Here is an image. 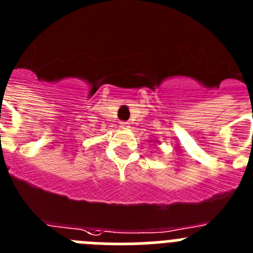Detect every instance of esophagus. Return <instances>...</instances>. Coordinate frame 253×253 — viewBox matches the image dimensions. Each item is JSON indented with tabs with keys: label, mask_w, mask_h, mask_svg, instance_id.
<instances>
[{
	"label": "esophagus",
	"mask_w": 253,
	"mask_h": 253,
	"mask_svg": "<svg viewBox=\"0 0 253 253\" xmlns=\"http://www.w3.org/2000/svg\"><path fill=\"white\" fill-rule=\"evenodd\" d=\"M129 123L126 122H120V126H123V128H125V126H128Z\"/></svg>",
	"instance_id": "esophagus-1"
}]
</instances>
